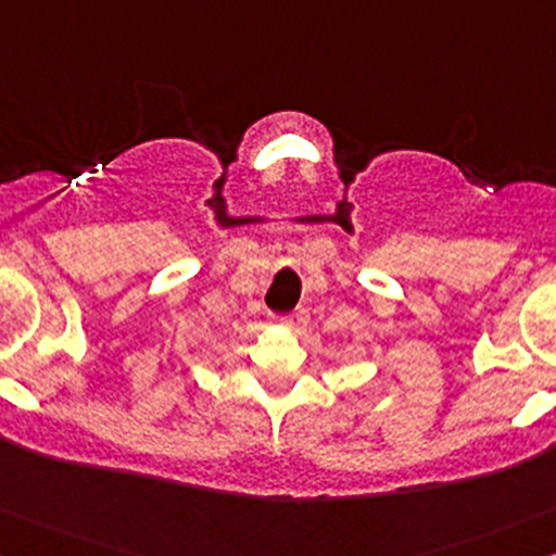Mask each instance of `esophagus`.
Returning <instances> with one entry per match:
<instances>
[{"mask_svg":"<svg viewBox=\"0 0 556 556\" xmlns=\"http://www.w3.org/2000/svg\"><path fill=\"white\" fill-rule=\"evenodd\" d=\"M274 321H277V325H282V327H290L292 316L290 314H274Z\"/></svg>","mask_w":556,"mask_h":556,"instance_id":"obj_1","label":"esophagus"}]
</instances>
